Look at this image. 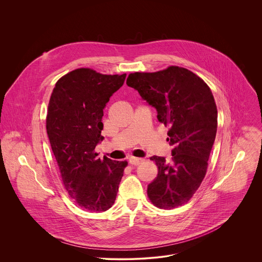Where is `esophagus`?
<instances>
[{
    "label": "esophagus",
    "mask_w": 262,
    "mask_h": 262,
    "mask_svg": "<svg viewBox=\"0 0 262 262\" xmlns=\"http://www.w3.org/2000/svg\"><path fill=\"white\" fill-rule=\"evenodd\" d=\"M141 162H143V159L142 158H137V157H131L129 159V163L132 164V165H139Z\"/></svg>",
    "instance_id": "obj_1"
}]
</instances>
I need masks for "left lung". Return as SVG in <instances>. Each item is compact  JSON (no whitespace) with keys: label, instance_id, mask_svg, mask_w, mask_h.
Segmentation results:
<instances>
[{"label":"left lung","instance_id":"8db88e82","mask_svg":"<svg viewBox=\"0 0 262 262\" xmlns=\"http://www.w3.org/2000/svg\"><path fill=\"white\" fill-rule=\"evenodd\" d=\"M127 84L138 91L168 126L171 159L152 156L157 177L147 187L150 202L159 209L181 207L192 198L208 168L217 133L218 111L209 85L187 69L171 66L155 73H133Z\"/></svg>","mask_w":262,"mask_h":262}]
</instances>
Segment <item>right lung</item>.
I'll return each mask as SVG.
<instances>
[{
	"label": "right lung",
	"instance_id": "1",
	"mask_svg": "<svg viewBox=\"0 0 262 262\" xmlns=\"http://www.w3.org/2000/svg\"><path fill=\"white\" fill-rule=\"evenodd\" d=\"M125 78L126 74L76 69L56 81L50 96L46 131L62 185L75 204L90 212L112 207L128 164L101 159L95 152L103 139V110Z\"/></svg>",
	"mask_w": 262,
	"mask_h": 262
}]
</instances>
